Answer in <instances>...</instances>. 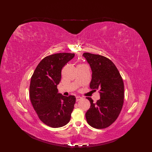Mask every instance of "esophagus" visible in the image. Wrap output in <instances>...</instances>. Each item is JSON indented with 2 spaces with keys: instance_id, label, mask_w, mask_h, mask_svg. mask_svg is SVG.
<instances>
[{
  "instance_id": "1",
  "label": "esophagus",
  "mask_w": 152,
  "mask_h": 152,
  "mask_svg": "<svg viewBox=\"0 0 152 152\" xmlns=\"http://www.w3.org/2000/svg\"><path fill=\"white\" fill-rule=\"evenodd\" d=\"M81 99H82V97H79V96H77V97H76V101H77V102L79 101V100H81Z\"/></svg>"
}]
</instances>
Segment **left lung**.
<instances>
[{
    "mask_svg": "<svg viewBox=\"0 0 152 152\" xmlns=\"http://www.w3.org/2000/svg\"><path fill=\"white\" fill-rule=\"evenodd\" d=\"M83 56L92 72L91 89H99L100 97L96 103L87 97L91 107L86 118L94 128L104 129L115 121L121 111L124 98L123 79L115 64L107 57L90 53H84Z\"/></svg>",
    "mask_w": 152,
    "mask_h": 152,
    "instance_id": "8db88e82",
    "label": "left lung"
}]
</instances>
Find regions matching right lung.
<instances>
[{
	"mask_svg": "<svg viewBox=\"0 0 152 152\" xmlns=\"http://www.w3.org/2000/svg\"><path fill=\"white\" fill-rule=\"evenodd\" d=\"M75 53H59L45 57L37 66L31 77L29 95L39 119L52 127L64 126L70 120L76 97L58 93L61 69L73 58Z\"/></svg>",
	"mask_w": 152,
	"mask_h": 152,
	"instance_id": "obj_1",
	"label": "right lung"
}]
</instances>
